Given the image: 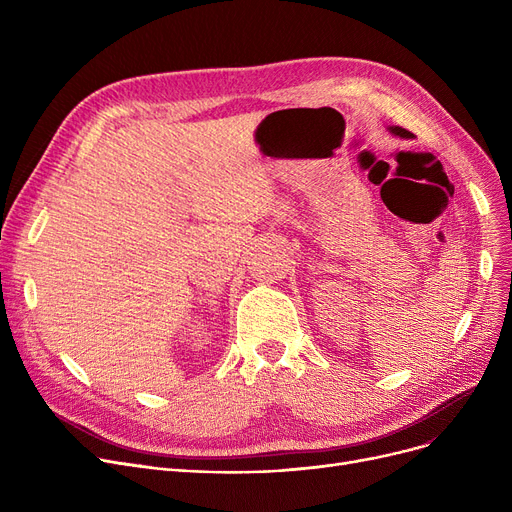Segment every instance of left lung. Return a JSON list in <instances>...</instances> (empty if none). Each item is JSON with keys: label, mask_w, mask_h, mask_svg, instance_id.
<instances>
[{"label": "left lung", "mask_w": 512, "mask_h": 512, "mask_svg": "<svg viewBox=\"0 0 512 512\" xmlns=\"http://www.w3.org/2000/svg\"><path fill=\"white\" fill-rule=\"evenodd\" d=\"M388 132L400 139H413V132H409L407 128H400V126H388Z\"/></svg>", "instance_id": "obj_1"}]
</instances>
